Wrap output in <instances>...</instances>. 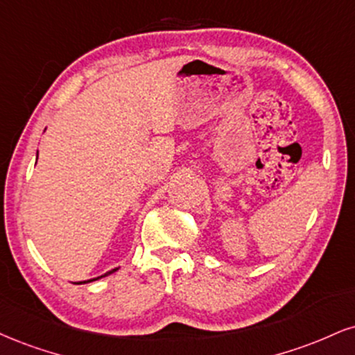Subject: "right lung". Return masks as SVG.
<instances>
[{"mask_svg":"<svg viewBox=\"0 0 355 355\" xmlns=\"http://www.w3.org/2000/svg\"><path fill=\"white\" fill-rule=\"evenodd\" d=\"M114 271H117V268H115V270H112V271H109V272H105L104 276H107V275H112ZM104 276H101V277H104ZM96 279H99V277H96ZM96 279H89V281H84V283H91V281H96Z\"/></svg>","mask_w":355,"mask_h":355,"instance_id":"obj_1","label":"right lung"}]
</instances>
